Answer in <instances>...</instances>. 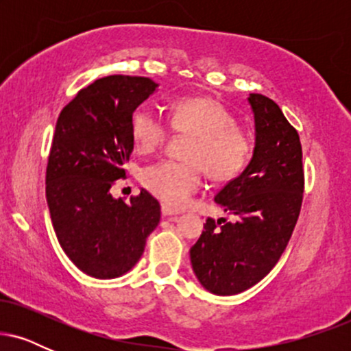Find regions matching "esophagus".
I'll return each instance as SVG.
<instances>
[{
	"mask_svg": "<svg viewBox=\"0 0 351 351\" xmlns=\"http://www.w3.org/2000/svg\"><path fill=\"white\" fill-rule=\"evenodd\" d=\"M162 215L167 217H171V216H178L180 213L175 211V209H171L170 206H167V204H162Z\"/></svg>",
	"mask_w": 351,
	"mask_h": 351,
	"instance_id": "esophagus-1",
	"label": "esophagus"
}]
</instances>
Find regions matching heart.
<instances>
[{
  "instance_id": "b5f03b06",
  "label": "heart",
  "mask_w": 351,
  "mask_h": 351,
  "mask_svg": "<svg viewBox=\"0 0 351 351\" xmlns=\"http://www.w3.org/2000/svg\"><path fill=\"white\" fill-rule=\"evenodd\" d=\"M171 128L191 135L184 158L188 162L162 160L148 165L142 173L145 188L167 206L180 208L201 186L203 168L215 181L236 178L247 167L252 155V140L237 127L236 117L221 104L206 97L176 100L170 114ZM132 136L136 150L150 153L162 147L168 125L162 115L148 106L132 114Z\"/></svg>"
}]
</instances>
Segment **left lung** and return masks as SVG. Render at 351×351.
<instances>
[{
  "instance_id": "obj_1",
  "label": "left lung",
  "mask_w": 351,
  "mask_h": 351,
  "mask_svg": "<svg viewBox=\"0 0 351 351\" xmlns=\"http://www.w3.org/2000/svg\"><path fill=\"white\" fill-rule=\"evenodd\" d=\"M256 142L244 171L215 201L232 223L208 217L189 249L193 272L208 292L236 295L264 279L287 247L304 193L302 145L274 100L249 94Z\"/></svg>"
}]
</instances>
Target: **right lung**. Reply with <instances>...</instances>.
I'll use <instances>...</instances> for the list:
<instances>
[{
    "label": "right lung",
    "mask_w": 351,
    "mask_h": 351,
    "mask_svg": "<svg viewBox=\"0 0 351 351\" xmlns=\"http://www.w3.org/2000/svg\"><path fill=\"white\" fill-rule=\"evenodd\" d=\"M158 84L107 75L79 92L60 112L46 170V199L60 247L87 276L115 279L142 257L160 223L148 191L125 203L110 195L134 152L130 120Z\"/></svg>",
    "instance_id": "right-lung-1"
}]
</instances>
